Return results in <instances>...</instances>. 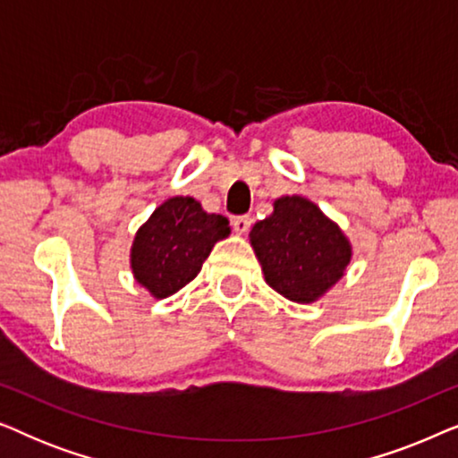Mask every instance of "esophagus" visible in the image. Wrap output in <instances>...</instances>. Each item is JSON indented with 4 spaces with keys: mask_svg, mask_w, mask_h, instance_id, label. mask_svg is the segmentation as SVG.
<instances>
[{
    "mask_svg": "<svg viewBox=\"0 0 458 458\" xmlns=\"http://www.w3.org/2000/svg\"><path fill=\"white\" fill-rule=\"evenodd\" d=\"M233 231L237 235H243V233H248L250 231V227H252V216H248V215H243V216H235L233 218Z\"/></svg>",
    "mask_w": 458,
    "mask_h": 458,
    "instance_id": "1",
    "label": "esophagus"
}]
</instances>
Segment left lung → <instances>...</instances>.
<instances>
[{
  "instance_id": "8db88e82",
  "label": "left lung",
  "mask_w": 458,
  "mask_h": 458,
  "mask_svg": "<svg viewBox=\"0 0 458 458\" xmlns=\"http://www.w3.org/2000/svg\"><path fill=\"white\" fill-rule=\"evenodd\" d=\"M273 206L250 231L267 284L292 302H315L344 277L352 246L310 199L284 196Z\"/></svg>"
}]
</instances>
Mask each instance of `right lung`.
<instances>
[{"instance_id":"1","label":"right lung","mask_w":458,"mask_h":458,"mask_svg":"<svg viewBox=\"0 0 458 458\" xmlns=\"http://www.w3.org/2000/svg\"><path fill=\"white\" fill-rule=\"evenodd\" d=\"M231 233L229 221L208 215L190 196L168 198L135 233L131 268L137 284L154 298H168L190 284L218 240Z\"/></svg>"}]
</instances>
